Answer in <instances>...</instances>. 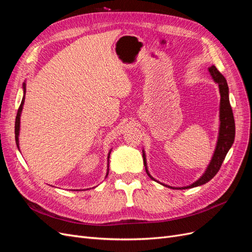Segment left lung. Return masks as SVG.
<instances>
[{
	"label": "left lung",
	"instance_id": "obj_1",
	"mask_svg": "<svg viewBox=\"0 0 252 252\" xmlns=\"http://www.w3.org/2000/svg\"><path fill=\"white\" fill-rule=\"evenodd\" d=\"M208 70L211 74L212 79L215 80L216 83L219 84L220 94V132H219V139H218V143H217L216 151H215V154H213L212 159H211L209 166L207 167V169H206L205 173L202 175V177L199 180L194 182L193 184L189 185V186L180 187V188H175V189L193 188V187H196V186H201L203 184H206V183L209 182L220 170V166H222V163L224 162L228 150L230 149V147L232 146V144L234 142L235 124H234L232 108H231L230 102H229V94H228V93H229V89H228L226 79L224 78V75L217 69L216 66L212 65L211 67L208 68ZM143 158H144L145 169H146L147 174L149 175V178L151 180H155L148 173L147 165H146V158H145L144 152H143ZM167 187L174 189V187H170V186H167Z\"/></svg>",
	"mask_w": 252,
	"mask_h": 252
}]
</instances>
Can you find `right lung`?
<instances>
[{
	"label": "right lung",
	"instance_id": "add662e5",
	"mask_svg": "<svg viewBox=\"0 0 252 252\" xmlns=\"http://www.w3.org/2000/svg\"><path fill=\"white\" fill-rule=\"evenodd\" d=\"M23 88H24V96H23V100L21 102V105L19 107L18 113H17V118H16V125H14V133H16V143H17V146L19 148V132H20V117H21V112L23 109V105H24V101H25V93H26V89H25V83L23 84ZM110 154L108 155V158H109ZM108 175V171L107 174H106V177Z\"/></svg>",
	"mask_w": 252,
	"mask_h": 252
}]
</instances>
